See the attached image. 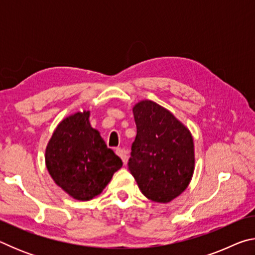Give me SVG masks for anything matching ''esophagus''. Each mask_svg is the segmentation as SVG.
I'll return each mask as SVG.
<instances>
[{
	"label": "esophagus",
	"instance_id": "obj_1",
	"mask_svg": "<svg viewBox=\"0 0 255 255\" xmlns=\"http://www.w3.org/2000/svg\"><path fill=\"white\" fill-rule=\"evenodd\" d=\"M116 154L123 159L124 163H126L127 157H128V152L125 148H116Z\"/></svg>",
	"mask_w": 255,
	"mask_h": 255
}]
</instances>
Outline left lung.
Listing matches in <instances>:
<instances>
[{"label": "left lung", "mask_w": 255, "mask_h": 255, "mask_svg": "<svg viewBox=\"0 0 255 255\" xmlns=\"http://www.w3.org/2000/svg\"><path fill=\"white\" fill-rule=\"evenodd\" d=\"M132 112L137 135L128 170L146 198L166 204L181 195L192 178V136L169 110L153 101L138 102Z\"/></svg>", "instance_id": "8db88e82"}]
</instances>
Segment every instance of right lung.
Returning <instances> with one entry per match:
<instances>
[{"label":"right lung","instance_id":"obj_1","mask_svg":"<svg viewBox=\"0 0 255 255\" xmlns=\"http://www.w3.org/2000/svg\"><path fill=\"white\" fill-rule=\"evenodd\" d=\"M89 117L90 111H83L64 119L46 148V166L55 183L82 201L100 195L123 166Z\"/></svg>","mask_w":255,"mask_h":255}]
</instances>
